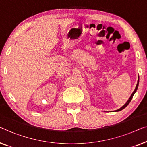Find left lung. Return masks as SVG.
I'll return each instance as SVG.
<instances>
[{
  "mask_svg": "<svg viewBox=\"0 0 147 147\" xmlns=\"http://www.w3.org/2000/svg\"><path fill=\"white\" fill-rule=\"evenodd\" d=\"M138 80L137 84H136V88H135V90H134V92H133V94H131V97H130V98H129V100H128V101H127V103H126V104H125V105H124V106H123V107H122L121 109H118V110H117V111H120L123 110V109H125V107H127V105L129 104V103H130V102H131V100H132V98H133V95H134V94H135V92H136V90H137V88H138Z\"/></svg>",
  "mask_w": 147,
  "mask_h": 147,
  "instance_id": "obj_1",
  "label": "left lung"
}]
</instances>
